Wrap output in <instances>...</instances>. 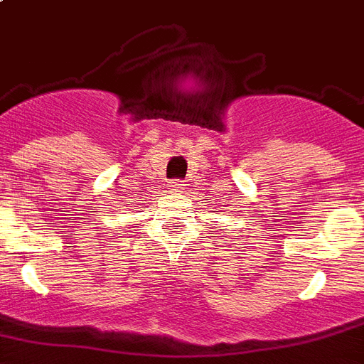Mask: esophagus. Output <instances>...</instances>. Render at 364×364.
I'll use <instances>...</instances> for the list:
<instances>
[{"label":"esophagus","instance_id":"1","mask_svg":"<svg viewBox=\"0 0 364 364\" xmlns=\"http://www.w3.org/2000/svg\"><path fill=\"white\" fill-rule=\"evenodd\" d=\"M168 186L172 192H183L185 191V181H181V179H173Z\"/></svg>","mask_w":364,"mask_h":364}]
</instances>
